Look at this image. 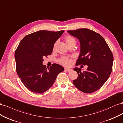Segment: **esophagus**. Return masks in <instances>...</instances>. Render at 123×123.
Segmentation results:
<instances>
[{
    "instance_id": "1",
    "label": "esophagus",
    "mask_w": 123,
    "mask_h": 123,
    "mask_svg": "<svg viewBox=\"0 0 123 123\" xmlns=\"http://www.w3.org/2000/svg\"><path fill=\"white\" fill-rule=\"evenodd\" d=\"M65 69L66 71H67L68 72H71V71H72V69L68 68H66Z\"/></svg>"
}]
</instances>
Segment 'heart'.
Masks as SVG:
<instances>
[{
	"label": "heart",
	"mask_w": 123,
	"mask_h": 123,
	"mask_svg": "<svg viewBox=\"0 0 123 123\" xmlns=\"http://www.w3.org/2000/svg\"><path fill=\"white\" fill-rule=\"evenodd\" d=\"M65 40L67 44L69 46L70 44L72 43L75 42V40L72 36L70 35H67L65 37ZM55 49V44H54L53 46V50ZM59 62L61 64L64 65V66H71L72 64V61L70 58L67 57H62L60 59H59Z\"/></svg>",
	"instance_id": "1"
}]
</instances>
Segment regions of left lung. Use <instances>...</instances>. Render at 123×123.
Returning <instances> with one entry per match:
<instances>
[{
    "label": "left lung",
    "mask_w": 123,
    "mask_h": 123,
    "mask_svg": "<svg viewBox=\"0 0 123 123\" xmlns=\"http://www.w3.org/2000/svg\"><path fill=\"white\" fill-rule=\"evenodd\" d=\"M79 40L80 54L76 64L88 66L85 71L76 67L78 77L74 86L86 93L98 90L108 79L112 71L113 54L105 40L98 33L88 29L67 31Z\"/></svg>",
    "instance_id": "8db88e82"
}]
</instances>
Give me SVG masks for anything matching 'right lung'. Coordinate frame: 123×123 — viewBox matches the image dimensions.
<instances>
[{
    "instance_id": "right-lung-1",
    "label": "right lung",
    "mask_w": 123,
    "mask_h": 123,
    "mask_svg": "<svg viewBox=\"0 0 123 123\" xmlns=\"http://www.w3.org/2000/svg\"><path fill=\"white\" fill-rule=\"evenodd\" d=\"M41 30L25 36L15 52L16 71L25 86L35 93H43L54 83L64 68L56 64H43L44 56L52 53L54 44L64 33Z\"/></svg>"
}]
</instances>
